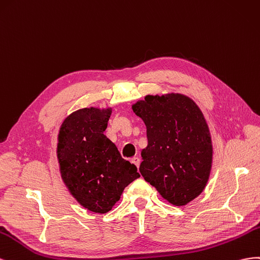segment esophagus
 Instances as JSON below:
<instances>
[{
  "label": "esophagus",
  "instance_id": "obj_1",
  "mask_svg": "<svg viewBox=\"0 0 260 260\" xmlns=\"http://www.w3.org/2000/svg\"><path fill=\"white\" fill-rule=\"evenodd\" d=\"M132 163H133V165H135L137 168H139V165H140V159H139L138 157L132 158Z\"/></svg>",
  "mask_w": 260,
  "mask_h": 260
}]
</instances>
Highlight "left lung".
I'll list each match as a JSON object with an SVG mask.
<instances>
[{
    "label": "left lung",
    "instance_id": "obj_1",
    "mask_svg": "<svg viewBox=\"0 0 260 260\" xmlns=\"http://www.w3.org/2000/svg\"><path fill=\"white\" fill-rule=\"evenodd\" d=\"M148 145L139 171L167 202L185 206L202 194L212 167V142L198 106L182 93L148 94L132 106Z\"/></svg>",
    "mask_w": 260,
    "mask_h": 260
}]
</instances>
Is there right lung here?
Here are the masks:
<instances>
[{
	"mask_svg": "<svg viewBox=\"0 0 260 260\" xmlns=\"http://www.w3.org/2000/svg\"><path fill=\"white\" fill-rule=\"evenodd\" d=\"M112 108H84L61 124L56 157L61 177L71 195L84 208L107 213L124 188L140 176L136 166L124 160L103 134Z\"/></svg>",
	"mask_w": 260,
	"mask_h": 260,
	"instance_id": "add662e5",
	"label": "right lung"
}]
</instances>
